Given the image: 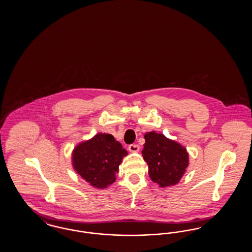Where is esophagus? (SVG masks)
Returning <instances> with one entry per match:
<instances>
[{
  "label": "esophagus",
  "mask_w": 252,
  "mask_h": 252,
  "mask_svg": "<svg viewBox=\"0 0 252 252\" xmlns=\"http://www.w3.org/2000/svg\"><path fill=\"white\" fill-rule=\"evenodd\" d=\"M128 150H129L130 152H132V153L138 152V151L140 150V146H139V144H129V145H128Z\"/></svg>",
  "instance_id": "34e87169"
}]
</instances>
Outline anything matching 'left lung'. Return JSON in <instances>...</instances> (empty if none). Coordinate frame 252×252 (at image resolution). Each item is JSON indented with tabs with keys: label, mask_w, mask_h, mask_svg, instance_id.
Listing matches in <instances>:
<instances>
[{
	"label": "left lung",
	"mask_w": 252,
	"mask_h": 252,
	"mask_svg": "<svg viewBox=\"0 0 252 252\" xmlns=\"http://www.w3.org/2000/svg\"><path fill=\"white\" fill-rule=\"evenodd\" d=\"M144 139L142 153L148 164L150 179L160 187L177 184L189 163L186 149L155 131L146 133Z\"/></svg>",
	"instance_id": "obj_1"
}]
</instances>
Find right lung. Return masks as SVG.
Masks as SVG:
<instances>
[{
    "label": "right lung",
    "mask_w": 252,
    "mask_h": 252,
    "mask_svg": "<svg viewBox=\"0 0 252 252\" xmlns=\"http://www.w3.org/2000/svg\"><path fill=\"white\" fill-rule=\"evenodd\" d=\"M126 155L127 151L112 135L99 133L74 148L72 165L91 185L103 189L115 181L123 157Z\"/></svg>",
    "instance_id": "right-lung-1"
}]
</instances>
